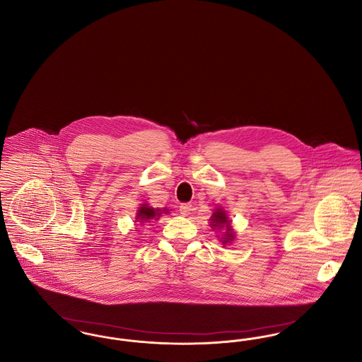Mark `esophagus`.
<instances>
[{"label": "esophagus", "mask_w": 362, "mask_h": 362, "mask_svg": "<svg viewBox=\"0 0 362 362\" xmlns=\"http://www.w3.org/2000/svg\"><path fill=\"white\" fill-rule=\"evenodd\" d=\"M179 211L182 216H189V211H191V205L189 204H182L179 206Z\"/></svg>", "instance_id": "1"}]
</instances>
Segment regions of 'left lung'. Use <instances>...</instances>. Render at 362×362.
<instances>
[{"label":"left lung","mask_w":362,"mask_h":362,"mask_svg":"<svg viewBox=\"0 0 362 362\" xmlns=\"http://www.w3.org/2000/svg\"><path fill=\"white\" fill-rule=\"evenodd\" d=\"M210 225H211L213 229H216V228H217V229L225 228L224 238H221L223 244L230 243V241L235 239V233H233V229H232V226H230V221L228 220L226 213H225L223 209H217V210L213 213V216H211V218H210Z\"/></svg>","instance_id":"1"}]
</instances>
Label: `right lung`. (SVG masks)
Instances as JSON below:
<instances>
[{
	"mask_svg": "<svg viewBox=\"0 0 362 362\" xmlns=\"http://www.w3.org/2000/svg\"><path fill=\"white\" fill-rule=\"evenodd\" d=\"M168 213V209H155V207H151L148 204H142L141 207L138 209L137 217L136 220L141 221V223H149L152 220H157L161 213Z\"/></svg>",
	"mask_w": 362,
	"mask_h": 362,
	"instance_id": "right-lung-1",
	"label": "right lung"
}]
</instances>
